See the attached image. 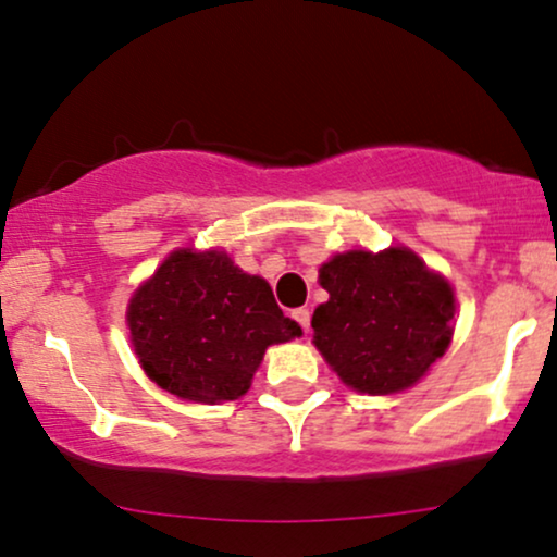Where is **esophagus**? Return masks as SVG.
<instances>
[{"label": "esophagus", "mask_w": 557, "mask_h": 557, "mask_svg": "<svg viewBox=\"0 0 557 557\" xmlns=\"http://www.w3.org/2000/svg\"><path fill=\"white\" fill-rule=\"evenodd\" d=\"M293 319H296L300 327L309 332V324H311V311L309 309H296V311H293Z\"/></svg>", "instance_id": "1"}]
</instances>
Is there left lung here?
<instances>
[{
  "mask_svg": "<svg viewBox=\"0 0 557 557\" xmlns=\"http://www.w3.org/2000/svg\"><path fill=\"white\" fill-rule=\"evenodd\" d=\"M330 293L311 317L314 343L337 376L359 393L411 387L453 337V290L417 253L348 251L319 270Z\"/></svg>",
  "mask_w": 557,
  "mask_h": 557,
  "instance_id": "left-lung-1",
  "label": "left lung"
}]
</instances>
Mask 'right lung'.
Segmentation results:
<instances>
[{
	"mask_svg": "<svg viewBox=\"0 0 557 557\" xmlns=\"http://www.w3.org/2000/svg\"><path fill=\"white\" fill-rule=\"evenodd\" d=\"M144 372L177 398L235 400L251 385L267 345L300 335L267 280L222 251H175L127 309Z\"/></svg>",
	"mask_w": 557,
	"mask_h": 557,
	"instance_id": "1",
	"label": "right lung"
}]
</instances>
